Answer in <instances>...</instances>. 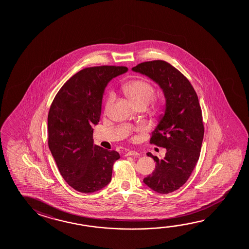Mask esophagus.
<instances>
[{"mask_svg":"<svg viewBox=\"0 0 249 249\" xmlns=\"http://www.w3.org/2000/svg\"><path fill=\"white\" fill-rule=\"evenodd\" d=\"M125 155L126 156H138L139 153L136 151H128V152H126Z\"/></svg>","mask_w":249,"mask_h":249,"instance_id":"obj_1","label":"esophagus"}]
</instances>
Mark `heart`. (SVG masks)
I'll list each match as a JSON object with an SVG mask.
<instances>
[{"label":"heart","instance_id":"b5f03b06","mask_svg":"<svg viewBox=\"0 0 249 249\" xmlns=\"http://www.w3.org/2000/svg\"><path fill=\"white\" fill-rule=\"evenodd\" d=\"M124 93L135 103L136 106H147L155 96V89L149 82L144 80H135L124 86ZM114 101V93H110L107 97L104 109L109 110Z\"/></svg>","mask_w":249,"mask_h":249}]
</instances>
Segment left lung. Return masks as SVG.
Here are the masks:
<instances>
[{"mask_svg": "<svg viewBox=\"0 0 249 249\" xmlns=\"http://www.w3.org/2000/svg\"><path fill=\"white\" fill-rule=\"evenodd\" d=\"M132 70L151 78L163 90L165 109L149 142L167 152L161 160L147 153L156 166L143 181L154 191L169 194L186 183L200 157L204 125L198 96L183 73L167 61H145Z\"/></svg>", "mask_w": 249, "mask_h": 249, "instance_id": "1", "label": "left lung"}]
</instances>
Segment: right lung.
Wrapping results in <instances>:
<instances>
[{"label": "right lung", "instance_id": "add662e5", "mask_svg": "<svg viewBox=\"0 0 249 249\" xmlns=\"http://www.w3.org/2000/svg\"><path fill=\"white\" fill-rule=\"evenodd\" d=\"M123 66H96L73 74L58 91L48 115L49 147L66 182L89 194L110 182L118 152L94 145L107 84L125 73Z\"/></svg>", "mask_w": 249, "mask_h": 249}]
</instances>
